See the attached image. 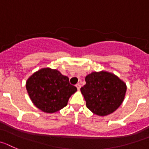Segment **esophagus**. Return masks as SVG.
I'll return each mask as SVG.
<instances>
[{"instance_id":"34e87169","label":"esophagus","mask_w":149,"mask_h":149,"mask_svg":"<svg viewBox=\"0 0 149 149\" xmlns=\"http://www.w3.org/2000/svg\"><path fill=\"white\" fill-rule=\"evenodd\" d=\"M76 87H77L78 90H80V88H81V84H79V83H78V84H76Z\"/></svg>"}]
</instances>
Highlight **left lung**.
I'll use <instances>...</instances> for the list:
<instances>
[{
    "label": "left lung",
    "mask_w": 149,
    "mask_h": 149,
    "mask_svg": "<svg viewBox=\"0 0 149 149\" xmlns=\"http://www.w3.org/2000/svg\"><path fill=\"white\" fill-rule=\"evenodd\" d=\"M81 92L87 107L99 116L115 112L123 102L126 84L118 76L106 71L93 72L85 77Z\"/></svg>",
    "instance_id": "1"
}]
</instances>
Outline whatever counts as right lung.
I'll use <instances>...</instances> for the list:
<instances>
[{"instance_id":"add662e5","label":"right lung","mask_w":149,"mask_h":149,"mask_svg":"<svg viewBox=\"0 0 149 149\" xmlns=\"http://www.w3.org/2000/svg\"><path fill=\"white\" fill-rule=\"evenodd\" d=\"M26 90L38 109L47 113H54L67 106L68 100L77 88L70 84L68 76L47 68L29 77L26 81Z\"/></svg>"}]
</instances>
